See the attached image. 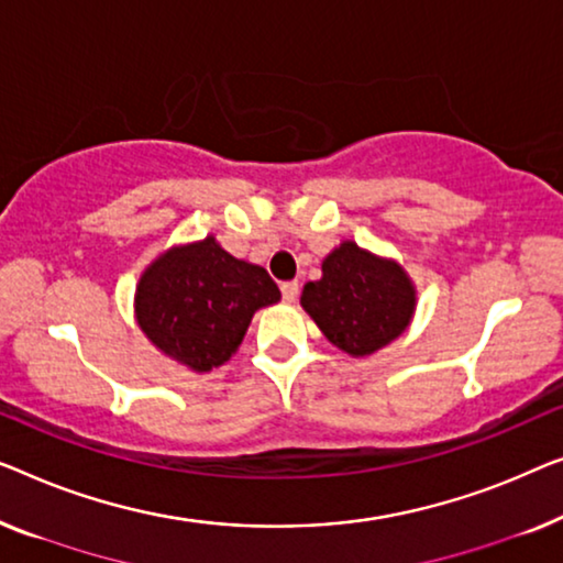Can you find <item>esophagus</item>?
I'll return each mask as SVG.
<instances>
[{"label": "esophagus", "instance_id": "1", "mask_svg": "<svg viewBox=\"0 0 563 563\" xmlns=\"http://www.w3.org/2000/svg\"><path fill=\"white\" fill-rule=\"evenodd\" d=\"M280 292H283V300L285 303H292V300L298 298V283L296 280H288L280 285Z\"/></svg>", "mask_w": 563, "mask_h": 563}]
</instances>
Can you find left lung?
<instances>
[{
	"label": "left lung",
	"instance_id": "obj_1",
	"mask_svg": "<svg viewBox=\"0 0 563 563\" xmlns=\"http://www.w3.org/2000/svg\"><path fill=\"white\" fill-rule=\"evenodd\" d=\"M321 271V280L306 283L300 306L331 344L364 357L406 331L416 292L400 265L344 242Z\"/></svg>",
	"mask_w": 563,
	"mask_h": 563
}]
</instances>
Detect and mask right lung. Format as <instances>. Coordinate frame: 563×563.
I'll list each match as a JSON object with an SVG mask.
<instances>
[{
  "instance_id": "1",
  "label": "right lung",
  "mask_w": 563,
  "mask_h": 563,
  "mask_svg": "<svg viewBox=\"0 0 563 563\" xmlns=\"http://www.w3.org/2000/svg\"><path fill=\"white\" fill-rule=\"evenodd\" d=\"M280 300L265 267L242 263L213 236L165 252L137 285V323L157 350L196 372L224 364L252 313Z\"/></svg>"
}]
</instances>
